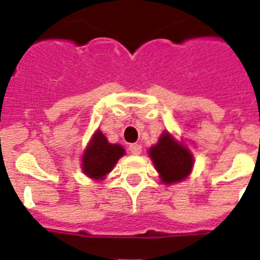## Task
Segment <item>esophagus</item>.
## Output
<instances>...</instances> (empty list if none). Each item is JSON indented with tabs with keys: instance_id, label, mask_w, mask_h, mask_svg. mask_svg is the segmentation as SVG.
Instances as JSON below:
<instances>
[{
	"instance_id": "34e87169",
	"label": "esophagus",
	"mask_w": 260,
	"mask_h": 260,
	"mask_svg": "<svg viewBox=\"0 0 260 260\" xmlns=\"http://www.w3.org/2000/svg\"><path fill=\"white\" fill-rule=\"evenodd\" d=\"M129 151L132 155H140L142 154V146L140 144H131L129 146Z\"/></svg>"
}]
</instances>
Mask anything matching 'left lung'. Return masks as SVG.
Instances as JSON below:
<instances>
[{"instance_id": "left-lung-1", "label": "left lung", "mask_w": 260, "mask_h": 260, "mask_svg": "<svg viewBox=\"0 0 260 260\" xmlns=\"http://www.w3.org/2000/svg\"><path fill=\"white\" fill-rule=\"evenodd\" d=\"M150 156L165 183L185 179L193 167V156L187 148L178 144L165 132L156 146L151 147Z\"/></svg>"}]
</instances>
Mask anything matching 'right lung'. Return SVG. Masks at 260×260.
<instances>
[{
  "label": "right lung",
  "mask_w": 260,
  "mask_h": 260,
  "mask_svg": "<svg viewBox=\"0 0 260 260\" xmlns=\"http://www.w3.org/2000/svg\"><path fill=\"white\" fill-rule=\"evenodd\" d=\"M124 152L125 151L120 144H110L104 134L97 131L83 154V173L94 179H101L112 171Z\"/></svg>",
  "instance_id": "right-lung-1"
}]
</instances>
